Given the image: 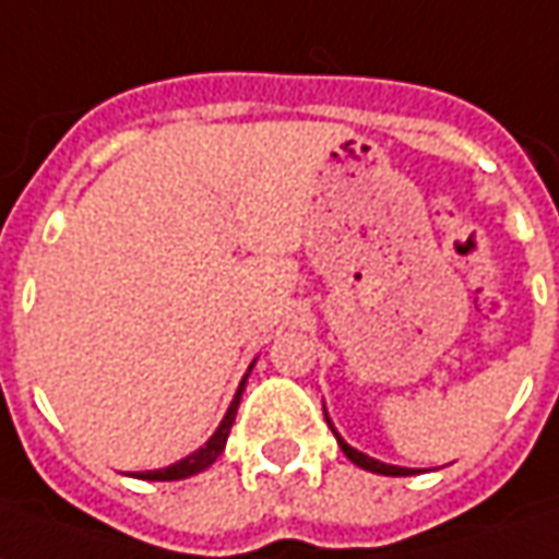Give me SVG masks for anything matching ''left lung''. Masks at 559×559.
I'll return each mask as SVG.
<instances>
[{
  "mask_svg": "<svg viewBox=\"0 0 559 559\" xmlns=\"http://www.w3.org/2000/svg\"><path fill=\"white\" fill-rule=\"evenodd\" d=\"M325 419H329V414H325ZM331 426V419H329ZM331 432H334V426H331ZM334 438H337V444H341V450L346 453V460H353V463L359 465V468H365V472H374V475H390V478H407V475H414V468H402V465H386L380 463V460H374V456H368V453H361V450L349 448L341 435L334 432Z\"/></svg>",
  "mask_w": 559,
  "mask_h": 559,
  "instance_id": "1",
  "label": "left lung"
}]
</instances>
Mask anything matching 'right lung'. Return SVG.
I'll list each match as a JSON object with an SVG mask.
<instances>
[{"instance_id": "right-lung-1", "label": "right lung", "mask_w": 559, "mask_h": 559, "mask_svg": "<svg viewBox=\"0 0 559 559\" xmlns=\"http://www.w3.org/2000/svg\"><path fill=\"white\" fill-rule=\"evenodd\" d=\"M249 371H252V365H249ZM249 377V374H246ZM246 377H242L240 390L234 395V402H230L228 414L222 419V426L215 429L213 438L203 444L200 450H194L191 456H185L179 463L167 465V468H155V472H136V478L142 480H182V478H191V475H198L203 468H210V465L222 456V450L228 444V435H230V426H234V417H237V404H240V395H242V386H246Z\"/></svg>"}]
</instances>
